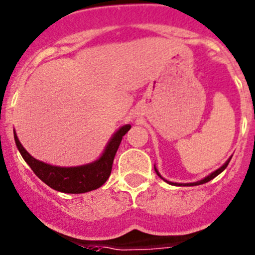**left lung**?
<instances>
[{"label":"left lung","instance_id":"left-lung-1","mask_svg":"<svg viewBox=\"0 0 255 255\" xmlns=\"http://www.w3.org/2000/svg\"><path fill=\"white\" fill-rule=\"evenodd\" d=\"M230 160H232V157H230L229 160H228V161H227V162H225V163H224V165L221 166V167H220V168H218V170H216V171H214V172H213V173H211V175H209V176H208V177H205V178H204V180H201V181H197V182H192V184H187V186H196V185H201V184H205V182H209V181H210V180H213V178H214V177H216V176H218V175H219V173H220V172H223V171H224V170H225V168H227V166H228V165H229ZM154 170H156V168H154ZM156 172H157V175L160 176V177H161V178H163V177H162V176H161V175H160V173H158V171H157V170H156ZM163 180H165V178H163ZM165 181H166V180H165ZM167 182H168V181H167ZM168 184H171V185H177V184H172V182H168Z\"/></svg>","mask_w":255,"mask_h":255}]
</instances>
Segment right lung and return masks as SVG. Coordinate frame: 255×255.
Segmentation results:
<instances>
[{"instance_id": "right-lung-1", "label": "right lung", "mask_w": 255, "mask_h": 255, "mask_svg": "<svg viewBox=\"0 0 255 255\" xmlns=\"http://www.w3.org/2000/svg\"><path fill=\"white\" fill-rule=\"evenodd\" d=\"M129 129V125L121 127L107 144L106 151L99 160L89 165L78 166V167H58V166H51L37 161L23 148L16 133L13 135H15L16 146L22 158L41 181H44L47 186L56 191L65 192V194H83V192L98 189L108 180L112 172L114 156L122 142L123 135Z\"/></svg>"}]
</instances>
